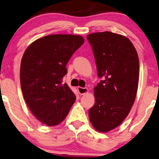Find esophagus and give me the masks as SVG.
<instances>
[{"mask_svg":"<svg viewBox=\"0 0 159 159\" xmlns=\"http://www.w3.org/2000/svg\"><path fill=\"white\" fill-rule=\"evenodd\" d=\"M77 90L80 95H84L88 92V89L86 88H82V87H78Z\"/></svg>","mask_w":159,"mask_h":159,"instance_id":"34e87169","label":"esophagus"}]
</instances>
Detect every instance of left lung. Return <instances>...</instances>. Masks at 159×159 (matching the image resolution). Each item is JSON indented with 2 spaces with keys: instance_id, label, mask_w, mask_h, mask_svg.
<instances>
[{
  "instance_id": "left-lung-1",
  "label": "left lung",
  "mask_w": 159,
  "mask_h": 159,
  "mask_svg": "<svg viewBox=\"0 0 159 159\" xmlns=\"http://www.w3.org/2000/svg\"><path fill=\"white\" fill-rule=\"evenodd\" d=\"M87 39L92 46L98 76L95 102L89 118L97 131L107 132L127 116L135 100L139 81V58L127 37L111 32H95Z\"/></svg>"
}]
</instances>
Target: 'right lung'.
Listing matches in <instances>:
<instances>
[{
	"label": "right lung",
	"mask_w": 159,
	"mask_h": 159,
	"mask_svg": "<svg viewBox=\"0 0 159 159\" xmlns=\"http://www.w3.org/2000/svg\"><path fill=\"white\" fill-rule=\"evenodd\" d=\"M84 42L80 35L51 34L34 41L24 53L20 66L24 98L45 125L62 122L75 103L76 96L62 80L69 60Z\"/></svg>",
	"instance_id": "1"
}]
</instances>
